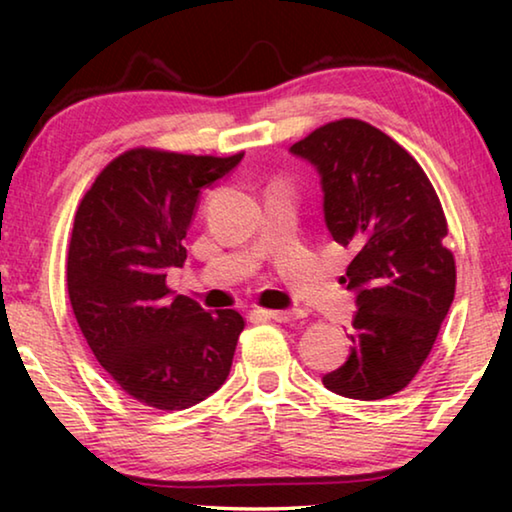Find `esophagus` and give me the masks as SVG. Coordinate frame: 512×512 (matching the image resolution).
Listing matches in <instances>:
<instances>
[{"instance_id":"1","label":"esophagus","mask_w":512,"mask_h":512,"mask_svg":"<svg viewBox=\"0 0 512 512\" xmlns=\"http://www.w3.org/2000/svg\"><path fill=\"white\" fill-rule=\"evenodd\" d=\"M268 318L277 320V323H293V320L305 318V311L302 309H275V311H264Z\"/></svg>"}]
</instances>
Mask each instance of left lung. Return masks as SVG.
Instances as JSON below:
<instances>
[{
	"label": "left lung",
	"mask_w": 512,
	"mask_h": 512,
	"mask_svg": "<svg viewBox=\"0 0 512 512\" xmlns=\"http://www.w3.org/2000/svg\"><path fill=\"white\" fill-rule=\"evenodd\" d=\"M289 151L316 167L329 235L354 250L341 277L357 293L350 357L323 384L352 400H384L418 375L452 307L443 205L420 164L366 121H332Z\"/></svg>",
	"instance_id": "obj_1"
}]
</instances>
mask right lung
Instances as JSON below:
<instances>
[{
    "label": "right lung",
    "mask_w": 512,
    "mask_h": 512,
    "mask_svg": "<svg viewBox=\"0 0 512 512\" xmlns=\"http://www.w3.org/2000/svg\"><path fill=\"white\" fill-rule=\"evenodd\" d=\"M244 158L133 149L83 196L67 253V291L97 361L137 402L189 409L230 375L244 318L205 311L167 287L183 268L198 194Z\"/></svg>",
    "instance_id": "add662e5"
}]
</instances>
